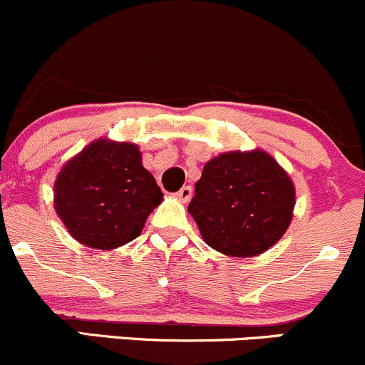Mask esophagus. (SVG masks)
<instances>
[{"mask_svg": "<svg viewBox=\"0 0 365 365\" xmlns=\"http://www.w3.org/2000/svg\"><path fill=\"white\" fill-rule=\"evenodd\" d=\"M176 197H178L182 202H189L190 197H192V187H189V185L182 187V189L176 192Z\"/></svg>", "mask_w": 365, "mask_h": 365, "instance_id": "esophagus-1", "label": "esophagus"}]
</instances>
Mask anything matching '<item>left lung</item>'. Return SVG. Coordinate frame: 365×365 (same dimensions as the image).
I'll return each mask as SVG.
<instances>
[{"label":"left lung","mask_w":365,"mask_h":365,"mask_svg":"<svg viewBox=\"0 0 365 365\" xmlns=\"http://www.w3.org/2000/svg\"><path fill=\"white\" fill-rule=\"evenodd\" d=\"M295 187L271 153L224 152L202 168L189 213L208 247L257 257L282 240L294 217Z\"/></svg>","instance_id":"8db88e82"}]
</instances>
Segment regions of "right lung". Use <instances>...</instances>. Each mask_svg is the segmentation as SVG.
Instances as JSON below:
<instances>
[{"mask_svg": "<svg viewBox=\"0 0 365 365\" xmlns=\"http://www.w3.org/2000/svg\"><path fill=\"white\" fill-rule=\"evenodd\" d=\"M163 192L140 147L99 138L71 157L53 182V208L78 243L113 250L136 240Z\"/></svg>", "mask_w": 365, "mask_h": 365, "instance_id": "right-lung-1", "label": "right lung"}]
</instances>
